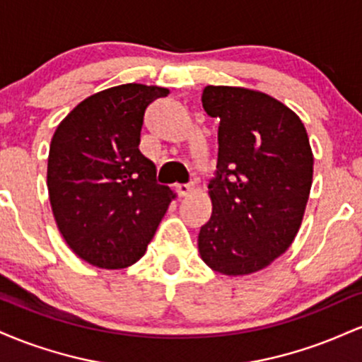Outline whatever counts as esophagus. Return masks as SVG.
<instances>
[{"label": "esophagus", "mask_w": 362, "mask_h": 362, "mask_svg": "<svg viewBox=\"0 0 362 362\" xmlns=\"http://www.w3.org/2000/svg\"><path fill=\"white\" fill-rule=\"evenodd\" d=\"M173 189H175V192H177L178 197H185V195L190 194L192 187L187 185V184H177L175 187H173Z\"/></svg>", "instance_id": "34e87169"}]
</instances>
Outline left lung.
<instances>
[{"mask_svg": "<svg viewBox=\"0 0 362 362\" xmlns=\"http://www.w3.org/2000/svg\"><path fill=\"white\" fill-rule=\"evenodd\" d=\"M202 107L218 126V165L209 180L213 214L199 231L202 260L224 276L272 264L293 243L313 178L301 119L262 91L206 86Z\"/></svg>", "mask_w": 362, "mask_h": 362, "instance_id": "left-lung-1", "label": "left lung"}]
</instances>
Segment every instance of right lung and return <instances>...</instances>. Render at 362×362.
<instances>
[{
  "label": "right lung",
  "mask_w": 362,
  "mask_h": 362,
  "mask_svg": "<svg viewBox=\"0 0 362 362\" xmlns=\"http://www.w3.org/2000/svg\"><path fill=\"white\" fill-rule=\"evenodd\" d=\"M167 88L127 83L78 103L54 132L47 189L62 238L102 269L138 262L167 213L173 192L139 151L149 103Z\"/></svg>",
  "instance_id": "right-lung-1"
}]
</instances>
